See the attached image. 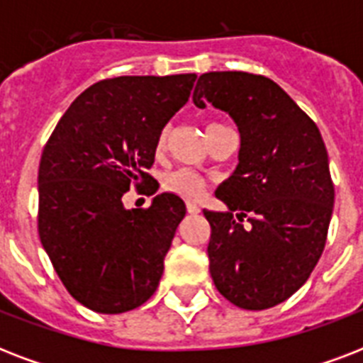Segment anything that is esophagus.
<instances>
[{"mask_svg":"<svg viewBox=\"0 0 363 363\" xmlns=\"http://www.w3.org/2000/svg\"><path fill=\"white\" fill-rule=\"evenodd\" d=\"M186 211H188V213H190V215H198V213L201 209H199V207L196 203H186Z\"/></svg>","mask_w":363,"mask_h":363,"instance_id":"esophagus-1","label":"esophagus"}]
</instances>
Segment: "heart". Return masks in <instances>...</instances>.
I'll return each mask as SVG.
<instances>
[{
  "instance_id": "heart-1",
  "label": "heart",
  "mask_w": 363,
  "mask_h": 363,
  "mask_svg": "<svg viewBox=\"0 0 363 363\" xmlns=\"http://www.w3.org/2000/svg\"><path fill=\"white\" fill-rule=\"evenodd\" d=\"M216 125H220V124H218V122H211L205 131L213 130V128H216ZM165 143H167V130H164L158 135V141H156V150H158V152L164 150ZM162 186H164V190L175 194V196H179V198L198 199L205 190V181H203V177L198 175V173L192 169H175L164 177Z\"/></svg>"
}]
</instances>
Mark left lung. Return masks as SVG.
<instances>
[{
	"label": "left lung",
	"mask_w": 363,
	"mask_h": 363,
	"mask_svg": "<svg viewBox=\"0 0 363 363\" xmlns=\"http://www.w3.org/2000/svg\"><path fill=\"white\" fill-rule=\"evenodd\" d=\"M192 99L228 113L241 137L238 167L215 192L228 211L203 209L213 282L241 309L275 307L303 286L326 245L335 194L320 131L262 75L203 73Z\"/></svg>",
	"instance_id": "8db88e82"
}]
</instances>
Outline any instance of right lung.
<instances>
[{
  "label": "right lung",
  "mask_w": 363,
  "mask_h": 363,
  "mask_svg": "<svg viewBox=\"0 0 363 363\" xmlns=\"http://www.w3.org/2000/svg\"><path fill=\"white\" fill-rule=\"evenodd\" d=\"M196 79L184 73L96 82L69 105L43 150L39 238L67 292L96 313L135 309L158 288L186 205L164 192L148 209H125L122 196L133 182L152 181L147 169L158 135L188 101Z\"/></svg>",
  "instance_id": "1"
}]
</instances>
